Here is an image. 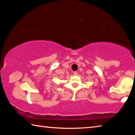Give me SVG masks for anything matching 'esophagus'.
Segmentation results:
<instances>
[{"mask_svg": "<svg viewBox=\"0 0 135 135\" xmlns=\"http://www.w3.org/2000/svg\"><path fill=\"white\" fill-rule=\"evenodd\" d=\"M73 74H74V76H77V75H78V73H77V71H74V73H73Z\"/></svg>", "mask_w": 135, "mask_h": 135, "instance_id": "34e87169", "label": "esophagus"}]
</instances>
